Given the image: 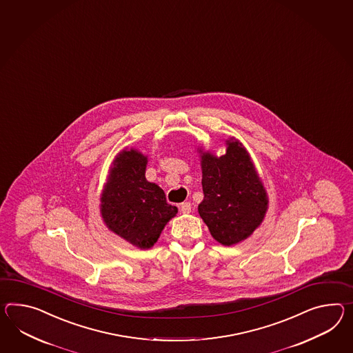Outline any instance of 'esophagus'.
Masks as SVG:
<instances>
[{"mask_svg":"<svg viewBox=\"0 0 353 353\" xmlns=\"http://www.w3.org/2000/svg\"><path fill=\"white\" fill-rule=\"evenodd\" d=\"M181 212L183 214H190L191 213V204L190 203H182L181 204Z\"/></svg>","mask_w":353,"mask_h":353,"instance_id":"1","label":"esophagus"}]
</instances>
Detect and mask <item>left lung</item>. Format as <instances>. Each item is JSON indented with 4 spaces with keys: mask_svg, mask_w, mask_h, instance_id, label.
<instances>
[{
    "mask_svg": "<svg viewBox=\"0 0 353 353\" xmlns=\"http://www.w3.org/2000/svg\"><path fill=\"white\" fill-rule=\"evenodd\" d=\"M225 153L198 146L204 200L198 212L209 232L223 246L249 239L268 212V192L249 152L240 140H224Z\"/></svg>",
    "mask_w": 353,
    "mask_h": 353,
    "instance_id": "obj_1",
    "label": "left lung"
}]
</instances>
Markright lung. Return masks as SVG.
<instances>
[{
  "instance_id": "right-lung-1",
  "label": "right lung",
  "mask_w": 353,
  "mask_h": 353,
  "mask_svg": "<svg viewBox=\"0 0 353 353\" xmlns=\"http://www.w3.org/2000/svg\"><path fill=\"white\" fill-rule=\"evenodd\" d=\"M146 164L148 155L123 148L108 170L99 204L105 227L140 250L153 248L179 212L167 203L163 190L146 180Z\"/></svg>"
}]
</instances>
